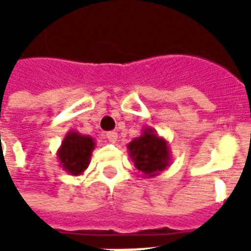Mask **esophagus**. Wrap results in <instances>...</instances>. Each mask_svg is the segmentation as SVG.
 I'll return each mask as SVG.
<instances>
[{"instance_id": "esophagus-1", "label": "esophagus", "mask_w": 251, "mask_h": 251, "mask_svg": "<svg viewBox=\"0 0 251 251\" xmlns=\"http://www.w3.org/2000/svg\"><path fill=\"white\" fill-rule=\"evenodd\" d=\"M106 138H107V141L111 142V144H114L117 141V138H118V134L115 133V131H107L106 133Z\"/></svg>"}]
</instances>
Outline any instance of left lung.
<instances>
[{
  "label": "left lung",
  "mask_w": 251,
  "mask_h": 251,
  "mask_svg": "<svg viewBox=\"0 0 251 251\" xmlns=\"http://www.w3.org/2000/svg\"><path fill=\"white\" fill-rule=\"evenodd\" d=\"M129 157L145 177H154L171 164V149L165 138L153 127L142 129L140 137L127 144Z\"/></svg>",
  "instance_id": "left-lung-1"
}]
</instances>
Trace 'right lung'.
Masks as SVG:
<instances>
[{
	"mask_svg": "<svg viewBox=\"0 0 251 251\" xmlns=\"http://www.w3.org/2000/svg\"><path fill=\"white\" fill-rule=\"evenodd\" d=\"M95 141L93 137L83 136L75 130H70L57 149L59 165L63 171L72 176H79L87 169Z\"/></svg>",
	"mask_w": 251,
	"mask_h": 251,
	"instance_id": "right-lung-1",
	"label": "right lung"
}]
</instances>
